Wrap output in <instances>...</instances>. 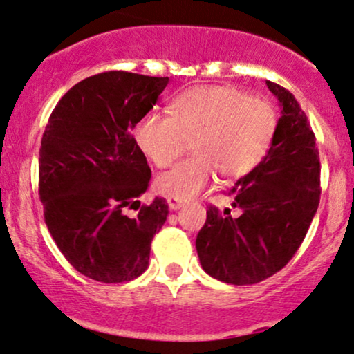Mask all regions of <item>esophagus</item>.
Wrapping results in <instances>:
<instances>
[{"instance_id": "1", "label": "esophagus", "mask_w": 354, "mask_h": 354, "mask_svg": "<svg viewBox=\"0 0 354 354\" xmlns=\"http://www.w3.org/2000/svg\"><path fill=\"white\" fill-rule=\"evenodd\" d=\"M183 205H185V201L183 200H178V198H168L169 209H180Z\"/></svg>"}]
</instances>
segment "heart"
Instances as JSON below:
<instances>
[{
    "label": "heart",
    "instance_id": "obj_1",
    "mask_svg": "<svg viewBox=\"0 0 354 354\" xmlns=\"http://www.w3.org/2000/svg\"><path fill=\"white\" fill-rule=\"evenodd\" d=\"M278 131V111L263 98L230 86H194L173 101L171 116L148 113L135 126V141L158 168L188 151L194 156L161 174V194L189 200L208 185L214 171L223 178L246 176L263 161Z\"/></svg>",
    "mask_w": 354,
    "mask_h": 354
}]
</instances>
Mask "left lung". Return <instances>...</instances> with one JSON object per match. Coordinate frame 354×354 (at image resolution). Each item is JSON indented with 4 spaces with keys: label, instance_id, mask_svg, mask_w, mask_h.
<instances>
[{
    "label": "left lung",
    "instance_id": "obj_1",
    "mask_svg": "<svg viewBox=\"0 0 354 354\" xmlns=\"http://www.w3.org/2000/svg\"><path fill=\"white\" fill-rule=\"evenodd\" d=\"M268 88L281 103L270 151L234 183L233 208L206 211L196 238L203 270L228 284H254L290 263L319 205V153L310 121L288 89Z\"/></svg>",
    "mask_w": 354,
    "mask_h": 354
}]
</instances>
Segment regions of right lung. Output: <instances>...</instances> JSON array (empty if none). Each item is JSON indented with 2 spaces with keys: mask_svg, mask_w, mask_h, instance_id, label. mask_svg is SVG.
<instances>
[{
  "mask_svg": "<svg viewBox=\"0 0 354 354\" xmlns=\"http://www.w3.org/2000/svg\"><path fill=\"white\" fill-rule=\"evenodd\" d=\"M168 81L128 71L89 76L58 101L44 128V221L68 263L86 278L124 283L148 268L168 203L154 198L141 205L151 169L131 131Z\"/></svg>",
  "mask_w": 354,
  "mask_h": 354,
  "instance_id": "right-lung-1",
  "label": "right lung"
}]
</instances>
